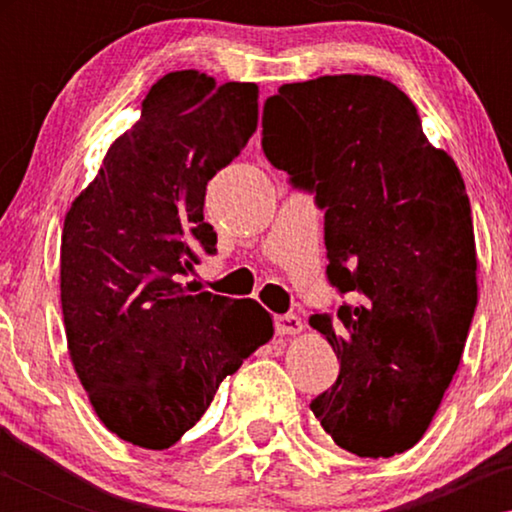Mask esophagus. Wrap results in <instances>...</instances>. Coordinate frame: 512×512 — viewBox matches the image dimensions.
I'll list each match as a JSON object with an SVG mask.
<instances>
[{
    "mask_svg": "<svg viewBox=\"0 0 512 512\" xmlns=\"http://www.w3.org/2000/svg\"><path fill=\"white\" fill-rule=\"evenodd\" d=\"M275 329L280 336H298L302 332V323L298 316L287 314V316H277L275 318Z\"/></svg>",
    "mask_w": 512,
    "mask_h": 512,
    "instance_id": "34e87169",
    "label": "esophagus"
}]
</instances>
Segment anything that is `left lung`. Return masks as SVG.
Segmentation results:
<instances>
[{
    "label": "left lung",
    "mask_w": 512,
    "mask_h": 512,
    "mask_svg": "<svg viewBox=\"0 0 512 512\" xmlns=\"http://www.w3.org/2000/svg\"><path fill=\"white\" fill-rule=\"evenodd\" d=\"M262 126L266 158L325 207L329 282L361 296L334 323L309 318L341 361L309 409L352 454H402L452 384L479 296L461 171L422 133L413 101L379 76L282 85Z\"/></svg>",
    "instance_id": "left-lung-1"
}]
</instances>
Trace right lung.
<instances>
[{
    "mask_svg": "<svg viewBox=\"0 0 512 512\" xmlns=\"http://www.w3.org/2000/svg\"><path fill=\"white\" fill-rule=\"evenodd\" d=\"M257 99L255 83L167 74L65 216L69 359L99 420L131 445H176L221 381L273 339L259 302L178 282L198 262L194 248L214 250L205 189L257 131Z\"/></svg>",
    "mask_w": 512,
    "mask_h": 512,
    "instance_id": "obj_1",
    "label": "right lung"
}]
</instances>
